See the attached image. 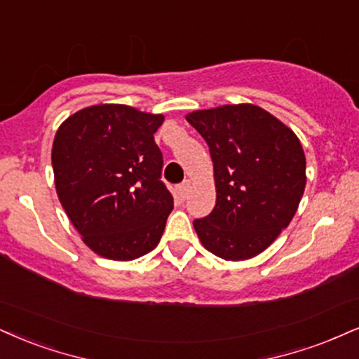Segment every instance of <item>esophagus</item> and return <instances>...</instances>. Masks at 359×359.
<instances>
[{
	"label": "esophagus",
	"mask_w": 359,
	"mask_h": 359,
	"mask_svg": "<svg viewBox=\"0 0 359 359\" xmlns=\"http://www.w3.org/2000/svg\"><path fill=\"white\" fill-rule=\"evenodd\" d=\"M189 194V181H184V183H181L176 187V196L180 198V200H187Z\"/></svg>",
	"instance_id": "esophagus-1"
}]
</instances>
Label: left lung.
Masks as SVG:
<instances>
[{"label": "left lung", "mask_w": 359, "mask_h": 359, "mask_svg": "<svg viewBox=\"0 0 359 359\" xmlns=\"http://www.w3.org/2000/svg\"><path fill=\"white\" fill-rule=\"evenodd\" d=\"M215 168L216 206L193 226L201 245L226 261L263 253L291 223L306 187L298 136L251 103L188 113Z\"/></svg>", "instance_id": "8db88e82"}]
</instances>
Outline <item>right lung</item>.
Masks as SVG:
<instances>
[{
  "label": "right lung",
  "instance_id": "obj_1",
  "mask_svg": "<svg viewBox=\"0 0 359 359\" xmlns=\"http://www.w3.org/2000/svg\"><path fill=\"white\" fill-rule=\"evenodd\" d=\"M163 121V114L106 103L79 109L57 128V198L83 243L103 258L131 261L161 240L172 210L154 143Z\"/></svg>",
  "mask_w": 359,
  "mask_h": 359
}]
</instances>
